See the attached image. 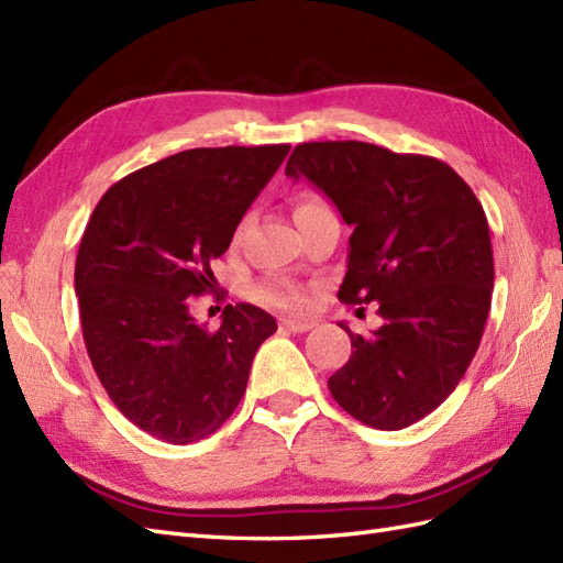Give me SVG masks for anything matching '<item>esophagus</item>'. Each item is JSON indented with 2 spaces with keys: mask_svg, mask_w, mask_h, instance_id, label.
<instances>
[{
  "mask_svg": "<svg viewBox=\"0 0 563 563\" xmlns=\"http://www.w3.org/2000/svg\"><path fill=\"white\" fill-rule=\"evenodd\" d=\"M280 328L290 330V333H307L313 328V321H299V319H280Z\"/></svg>",
  "mask_w": 563,
  "mask_h": 563,
  "instance_id": "esophagus-1",
  "label": "esophagus"
}]
</instances>
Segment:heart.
<instances>
[{
  "label": "heart",
  "instance_id": "heart-1",
  "mask_svg": "<svg viewBox=\"0 0 563 563\" xmlns=\"http://www.w3.org/2000/svg\"><path fill=\"white\" fill-rule=\"evenodd\" d=\"M330 211L328 205L323 199L313 197V195H301L297 201H295V221L297 223H305L309 219H313V216H321ZM256 299L264 301V305L268 307H276V309H287V311H305L309 309L311 299L309 295L301 290V287L297 285H290V283H264L256 287Z\"/></svg>",
  "mask_w": 563,
  "mask_h": 563
}]
</instances>
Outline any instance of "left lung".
<instances>
[{"instance_id":"left-lung-1","label":"left lung","mask_w":563,"mask_h":563,"mask_svg":"<svg viewBox=\"0 0 563 563\" xmlns=\"http://www.w3.org/2000/svg\"><path fill=\"white\" fill-rule=\"evenodd\" d=\"M285 176L307 178L352 225L344 305H378L383 325L352 333L328 380L338 405L371 428L401 430L454 393L485 330L495 264L478 197L454 168L378 144H297Z\"/></svg>"}]
</instances>
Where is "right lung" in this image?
<instances>
[{
    "label": "right lung",
    "mask_w": 563,
    "mask_h": 563,
    "mask_svg": "<svg viewBox=\"0 0 563 563\" xmlns=\"http://www.w3.org/2000/svg\"><path fill=\"white\" fill-rule=\"evenodd\" d=\"M290 144L199 147L144 166L99 199L76 258L82 340L113 405L150 435L209 438L247 390L254 354L278 330L254 305H228L219 330L192 297L216 290L211 258L235 235Z\"/></svg>",
    "instance_id": "1"
}]
</instances>
